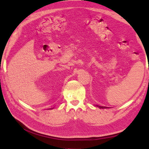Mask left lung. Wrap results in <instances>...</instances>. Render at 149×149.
Wrapping results in <instances>:
<instances>
[{
	"instance_id": "left-lung-1",
	"label": "left lung",
	"mask_w": 149,
	"mask_h": 149,
	"mask_svg": "<svg viewBox=\"0 0 149 149\" xmlns=\"http://www.w3.org/2000/svg\"><path fill=\"white\" fill-rule=\"evenodd\" d=\"M97 107H99V108H101V109H103V108H107V107H105V106H99V105H97Z\"/></svg>"
}]
</instances>
